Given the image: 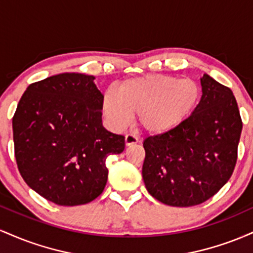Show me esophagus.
Returning a JSON list of instances; mask_svg holds the SVG:
<instances>
[{
    "mask_svg": "<svg viewBox=\"0 0 253 253\" xmlns=\"http://www.w3.org/2000/svg\"><path fill=\"white\" fill-rule=\"evenodd\" d=\"M138 141L139 139L133 134H126V136H125V144H126V146H130V145L136 144Z\"/></svg>",
    "mask_w": 253,
    "mask_h": 253,
    "instance_id": "esophagus-1",
    "label": "esophagus"
}]
</instances>
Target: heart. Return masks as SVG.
<instances>
[{
    "instance_id": "1",
    "label": "heart",
    "mask_w": 253,
    "mask_h": 253,
    "mask_svg": "<svg viewBox=\"0 0 253 253\" xmlns=\"http://www.w3.org/2000/svg\"><path fill=\"white\" fill-rule=\"evenodd\" d=\"M201 98V88L190 78L179 80L165 75L132 78L104 94L103 112L114 128L129 124L138 115L145 132L162 134L179 126L195 109Z\"/></svg>"
}]
</instances>
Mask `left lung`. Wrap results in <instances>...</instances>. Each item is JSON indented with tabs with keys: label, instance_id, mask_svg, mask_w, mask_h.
<instances>
[{
	"label": "left lung",
	"instance_id": "8db88e82",
	"mask_svg": "<svg viewBox=\"0 0 253 253\" xmlns=\"http://www.w3.org/2000/svg\"><path fill=\"white\" fill-rule=\"evenodd\" d=\"M201 85V100L189 118L144 140L145 187L164 205L191 207L207 201L236 167L243 128L236 97L210 75H203Z\"/></svg>",
	"mask_w": 253,
	"mask_h": 253
}]
</instances>
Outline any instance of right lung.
<instances>
[{
	"label": "right lung",
	"instance_id": "1",
	"mask_svg": "<svg viewBox=\"0 0 253 253\" xmlns=\"http://www.w3.org/2000/svg\"><path fill=\"white\" fill-rule=\"evenodd\" d=\"M94 80L65 72L32 83L13 117L20 173L56 205H85L100 196L107 157L125 150V136L103 127V95Z\"/></svg>",
	"mask_w": 253,
	"mask_h": 253
}]
</instances>
